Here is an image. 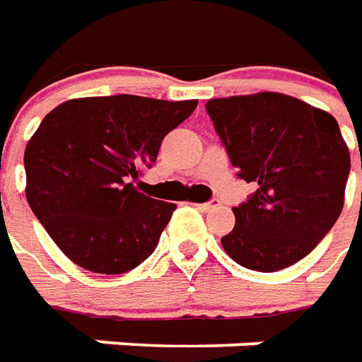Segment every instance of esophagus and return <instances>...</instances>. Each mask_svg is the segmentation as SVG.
Returning <instances> with one entry per match:
<instances>
[{
    "label": "esophagus",
    "mask_w": 362,
    "mask_h": 362,
    "mask_svg": "<svg viewBox=\"0 0 362 362\" xmlns=\"http://www.w3.org/2000/svg\"><path fill=\"white\" fill-rule=\"evenodd\" d=\"M197 206L201 210H212L220 206V201H218V199H210L209 202H201V204H197Z\"/></svg>",
    "instance_id": "esophagus-1"
}]
</instances>
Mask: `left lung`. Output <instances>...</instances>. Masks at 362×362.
<instances>
[{"label": "left lung", "instance_id": "left-lung-1", "mask_svg": "<svg viewBox=\"0 0 362 362\" xmlns=\"http://www.w3.org/2000/svg\"><path fill=\"white\" fill-rule=\"evenodd\" d=\"M204 107L238 177L257 187L234 206L235 226L222 247L259 273L298 263L343 209L351 158L337 120L283 93L210 99Z\"/></svg>", "mask_w": 362, "mask_h": 362}]
</instances>
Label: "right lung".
<instances>
[{"instance_id": "right-lung-1", "label": "right lung", "mask_w": 362, "mask_h": 362, "mask_svg": "<svg viewBox=\"0 0 362 362\" xmlns=\"http://www.w3.org/2000/svg\"><path fill=\"white\" fill-rule=\"evenodd\" d=\"M197 101L83 97L46 115L25 150L27 201L79 267L120 275L150 257L177 204L138 191L161 140Z\"/></svg>"}]
</instances>
